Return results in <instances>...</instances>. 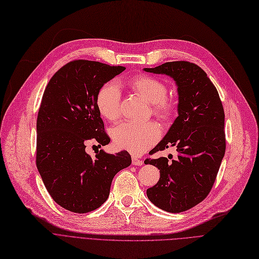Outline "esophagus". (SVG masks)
<instances>
[{"instance_id":"obj_1","label":"esophagus","mask_w":259,"mask_h":259,"mask_svg":"<svg viewBox=\"0 0 259 259\" xmlns=\"http://www.w3.org/2000/svg\"><path fill=\"white\" fill-rule=\"evenodd\" d=\"M132 160H133V164H134V165H142V164H143L142 160L139 159V158L136 157V156H133V157H132Z\"/></svg>"}]
</instances>
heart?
Returning a JSON list of instances; mask_svg holds the SVG:
<instances>
[{"mask_svg": "<svg viewBox=\"0 0 259 259\" xmlns=\"http://www.w3.org/2000/svg\"><path fill=\"white\" fill-rule=\"evenodd\" d=\"M128 84L134 93L152 103V113L160 121H168L176 110L175 102L167 96V85L149 75H137L130 79ZM97 108L100 115L109 121H116L121 114V92L119 86L109 81L104 83L96 97ZM114 144L133 154H141L154 145L160 131L154 122H121L110 131Z\"/></svg>", "mask_w": 259, "mask_h": 259, "instance_id": "obj_1", "label": "heart"}]
</instances>
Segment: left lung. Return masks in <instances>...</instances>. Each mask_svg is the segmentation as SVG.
I'll return each instance as SVG.
<instances>
[{
	"instance_id": "1",
	"label": "left lung",
	"mask_w": 259,
	"mask_h": 259,
	"mask_svg": "<svg viewBox=\"0 0 259 259\" xmlns=\"http://www.w3.org/2000/svg\"><path fill=\"white\" fill-rule=\"evenodd\" d=\"M147 72L164 73L178 86V117L151 155L176 147L178 158L146 159L160 170L157 184L146 190L149 199L169 213L200 203L211 192L226 152L225 110L205 71L188 61H173Z\"/></svg>"
}]
</instances>
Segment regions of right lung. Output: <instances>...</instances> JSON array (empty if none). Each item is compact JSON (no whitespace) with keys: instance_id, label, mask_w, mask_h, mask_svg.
<instances>
[{"instance_id":"1","label":"right lung","mask_w":259,"mask_h":259,"mask_svg":"<svg viewBox=\"0 0 259 259\" xmlns=\"http://www.w3.org/2000/svg\"><path fill=\"white\" fill-rule=\"evenodd\" d=\"M125 69L89 60L61 67L44 91L36 119L35 163L52 198L65 210L89 213L108 198L113 178L132 163L126 151L93 158L89 141L110 142L97 108L101 86Z\"/></svg>"}]
</instances>
